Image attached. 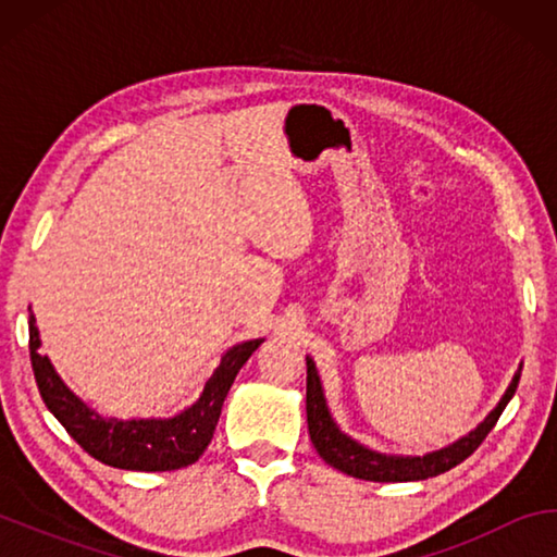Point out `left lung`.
<instances>
[{
	"label": "left lung",
	"instance_id": "8db88e82",
	"mask_svg": "<svg viewBox=\"0 0 557 557\" xmlns=\"http://www.w3.org/2000/svg\"><path fill=\"white\" fill-rule=\"evenodd\" d=\"M518 379H521V369L513 373V381L508 383L506 393L502 395L496 408L479 422V425L459 437L451 445L428 451V455H383L371 447L361 445L354 437L336 425V420L329 412V405L324 398L322 379L312 358L307 356V425L312 445L319 451L329 467L344 471L348 476L366 479V482H422V479L445 474L459 461H465L471 451L482 445L484 437L496 425L498 414L504 412L508 400L513 398L518 388Z\"/></svg>",
	"mask_w": 557,
	"mask_h": 557
}]
</instances>
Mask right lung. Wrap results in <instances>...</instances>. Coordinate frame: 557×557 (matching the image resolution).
Here are the masks:
<instances>
[{"label":"right lung","mask_w":557,"mask_h":557,"mask_svg":"<svg viewBox=\"0 0 557 557\" xmlns=\"http://www.w3.org/2000/svg\"><path fill=\"white\" fill-rule=\"evenodd\" d=\"M32 312V307H29ZM265 338L235 344L221 356V363L203 385V393L172 418H106L81 400L55 373L49 356H41V336L34 312L29 314V351L36 385L65 432L108 467L129 471H174L194 465L203 455L219 425L221 408L243 363Z\"/></svg>","instance_id":"add662e5"}]
</instances>
